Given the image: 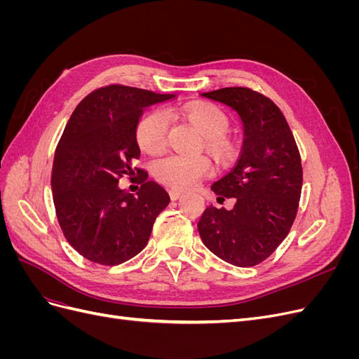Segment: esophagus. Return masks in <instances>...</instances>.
I'll use <instances>...</instances> for the list:
<instances>
[{
  "label": "esophagus",
  "instance_id": "esophagus-1",
  "mask_svg": "<svg viewBox=\"0 0 359 359\" xmlns=\"http://www.w3.org/2000/svg\"><path fill=\"white\" fill-rule=\"evenodd\" d=\"M184 194V191H181V190H178V189H172L170 190V198L173 199V201H177V199H180L181 196Z\"/></svg>",
  "mask_w": 359,
  "mask_h": 359
}]
</instances>
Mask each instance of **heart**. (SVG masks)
Returning <instances> with one entry per match:
<instances>
[{
  "mask_svg": "<svg viewBox=\"0 0 359 359\" xmlns=\"http://www.w3.org/2000/svg\"><path fill=\"white\" fill-rule=\"evenodd\" d=\"M184 114L206 137V144L217 151H223L220 136L227 130V116L215 106L190 104ZM170 116L166 109H153L145 114L137 124V142L149 154H160L165 151L169 140ZM215 170L214 161L205 154L186 156L169 154L157 161V178L173 189H191L201 181L211 177Z\"/></svg>",
  "mask_w": 359,
  "mask_h": 359,
  "instance_id": "b5f03b06",
  "label": "heart"
}]
</instances>
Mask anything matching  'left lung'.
I'll return each instance as SVG.
<instances>
[{
	"label": "left lung",
	"mask_w": 359,
	"mask_h": 359,
	"mask_svg": "<svg viewBox=\"0 0 359 359\" xmlns=\"http://www.w3.org/2000/svg\"><path fill=\"white\" fill-rule=\"evenodd\" d=\"M202 97L240 115L244 139L235 168L211 187L219 199L235 198L233 208L210 205L198 229L217 257L255 266L276 252L295 222L302 189L299 149L283 112L266 95L231 86Z\"/></svg>",
	"instance_id": "8db88e82"
}]
</instances>
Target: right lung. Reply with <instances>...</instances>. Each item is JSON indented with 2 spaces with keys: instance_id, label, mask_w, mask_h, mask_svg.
<instances>
[{
  "instance_id": "1",
  "label": "right lung",
  "mask_w": 359,
  "mask_h": 359,
  "mask_svg": "<svg viewBox=\"0 0 359 359\" xmlns=\"http://www.w3.org/2000/svg\"><path fill=\"white\" fill-rule=\"evenodd\" d=\"M173 97L119 83L100 86L76 106L64 128L52 168L53 205L69 244L94 264L114 266L142 252L170 202L135 163L140 116ZM124 176L140 181L136 195L118 187Z\"/></svg>"
}]
</instances>
